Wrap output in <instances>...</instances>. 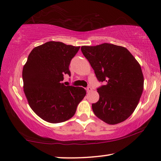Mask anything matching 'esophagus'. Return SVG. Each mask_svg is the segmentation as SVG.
Returning <instances> with one entry per match:
<instances>
[{"mask_svg":"<svg viewBox=\"0 0 161 161\" xmlns=\"http://www.w3.org/2000/svg\"><path fill=\"white\" fill-rule=\"evenodd\" d=\"M92 88H91L90 87H87V92H91V91H92Z\"/></svg>","mask_w":161,"mask_h":161,"instance_id":"34e87169","label":"esophagus"}]
</instances>
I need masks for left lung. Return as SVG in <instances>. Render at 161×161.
Returning <instances> with one entry per match:
<instances>
[{"mask_svg": "<svg viewBox=\"0 0 161 161\" xmlns=\"http://www.w3.org/2000/svg\"><path fill=\"white\" fill-rule=\"evenodd\" d=\"M84 56L105 85L97 89L94 114L106 124H117L133 114L142 94L144 76L140 64L126 47L109 43L81 47Z\"/></svg>", "mask_w": 161, "mask_h": 161, "instance_id": "left-lung-1", "label": "left lung"}]
</instances>
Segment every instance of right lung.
Returning <instances> with one entry per match:
<instances>
[{
    "label": "right lung",
    "mask_w": 161,
    "mask_h": 161,
    "mask_svg": "<svg viewBox=\"0 0 161 161\" xmlns=\"http://www.w3.org/2000/svg\"><path fill=\"white\" fill-rule=\"evenodd\" d=\"M80 46L50 41L35 47L23 67V88L28 103L40 118L52 124L70 119L86 95L83 87L65 86L64 74Z\"/></svg>",
    "instance_id": "right-lung-1"
}]
</instances>
